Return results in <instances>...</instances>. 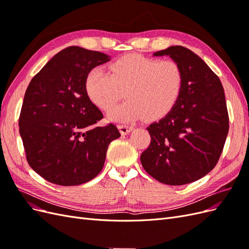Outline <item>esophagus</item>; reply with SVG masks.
I'll return each instance as SVG.
<instances>
[{
	"mask_svg": "<svg viewBox=\"0 0 249 249\" xmlns=\"http://www.w3.org/2000/svg\"><path fill=\"white\" fill-rule=\"evenodd\" d=\"M118 130H119L120 133H122V135H126V134H129L133 130V126L132 125L119 124L118 125Z\"/></svg>",
	"mask_w": 249,
	"mask_h": 249,
	"instance_id": "esophagus-1",
	"label": "esophagus"
}]
</instances>
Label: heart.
Masks as SVG:
<instances>
[{"label":"heart","instance_id":"1","mask_svg":"<svg viewBox=\"0 0 249 249\" xmlns=\"http://www.w3.org/2000/svg\"><path fill=\"white\" fill-rule=\"evenodd\" d=\"M183 85L184 74L176 61L139 54L116 59L110 64V72L94 67L85 79L89 100L103 111L113 108L124 90L127 99L109 113L111 120L122 123L167 114L178 101Z\"/></svg>","mask_w":249,"mask_h":249}]
</instances>
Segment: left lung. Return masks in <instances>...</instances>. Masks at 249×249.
Here are the masks:
<instances>
[{
	"label": "left lung",
	"instance_id": "1",
	"mask_svg": "<svg viewBox=\"0 0 249 249\" xmlns=\"http://www.w3.org/2000/svg\"><path fill=\"white\" fill-rule=\"evenodd\" d=\"M165 55L182 69V93L166 115L146 127L152 140L140 160L150 177L179 186L216 166L229 133V114L221 82L201 58L180 46L154 54Z\"/></svg>",
	"mask_w": 249,
	"mask_h": 249
}]
</instances>
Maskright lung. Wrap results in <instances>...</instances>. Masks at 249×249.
<instances>
[{"label":"right lung","mask_w":249,"mask_h":249,"mask_svg":"<svg viewBox=\"0 0 249 249\" xmlns=\"http://www.w3.org/2000/svg\"><path fill=\"white\" fill-rule=\"evenodd\" d=\"M110 56L80 47L59 52L31 80L19 115V134L31 168L49 182L76 186L104 167L114 124L95 125L103 113L89 100L85 79Z\"/></svg>","instance_id":"right-lung-1"}]
</instances>
